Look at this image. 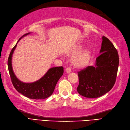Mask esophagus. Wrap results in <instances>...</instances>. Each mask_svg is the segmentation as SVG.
<instances>
[{
    "instance_id": "1",
    "label": "esophagus",
    "mask_w": 130,
    "mask_h": 130,
    "mask_svg": "<svg viewBox=\"0 0 130 130\" xmlns=\"http://www.w3.org/2000/svg\"><path fill=\"white\" fill-rule=\"evenodd\" d=\"M66 72L67 73H70L71 72V68H70V67H67V68H66Z\"/></svg>"
}]
</instances>
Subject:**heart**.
Returning <instances> with one entry per match:
<instances>
[{
    "mask_svg": "<svg viewBox=\"0 0 130 130\" xmlns=\"http://www.w3.org/2000/svg\"><path fill=\"white\" fill-rule=\"evenodd\" d=\"M80 50V47L75 48L71 52V55H73ZM92 57V52L89 48L85 49L75 54L72 58L71 62L73 66L77 69L86 68L89 64Z\"/></svg>",
    "mask_w": 130,
    "mask_h": 130,
    "instance_id": "1",
    "label": "heart"
}]
</instances>
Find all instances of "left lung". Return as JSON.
Returning a JSON list of instances; mask_svg holds the SVG:
<instances>
[{
  "instance_id": "obj_1",
  "label": "left lung",
  "mask_w": 130,
  "mask_h": 130,
  "mask_svg": "<svg viewBox=\"0 0 130 130\" xmlns=\"http://www.w3.org/2000/svg\"><path fill=\"white\" fill-rule=\"evenodd\" d=\"M100 54L94 66H88L78 72L79 85L77 92L87 98H97L107 93L116 82L119 57L112 42L102 37Z\"/></svg>"
}]
</instances>
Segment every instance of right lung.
<instances>
[{
  "mask_svg": "<svg viewBox=\"0 0 130 130\" xmlns=\"http://www.w3.org/2000/svg\"><path fill=\"white\" fill-rule=\"evenodd\" d=\"M30 33H28L23 36L18 40V42L23 37ZM16 47L17 44L11 50L8 60L9 72L14 88L19 93H21L23 96L31 99H45L51 96L53 93L57 82L63 74V67L61 66L50 68L44 76L34 82L24 83L21 82L14 74L11 64L13 53Z\"/></svg>",
  "mask_w": 130,
  "mask_h": 130,
  "instance_id": "obj_1",
  "label": "right lung"
}]
</instances>
